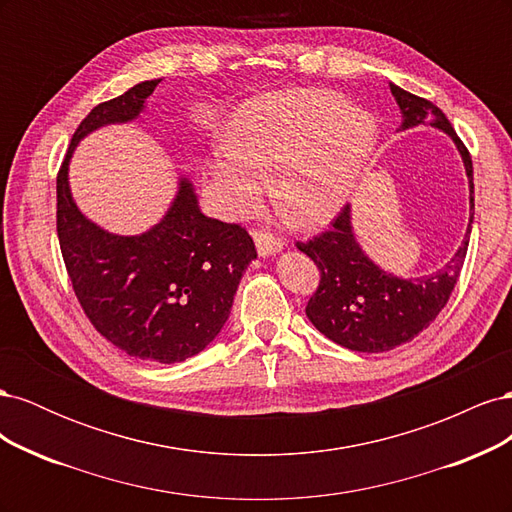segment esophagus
<instances>
[{
    "label": "esophagus",
    "instance_id": "esophagus-1",
    "mask_svg": "<svg viewBox=\"0 0 512 512\" xmlns=\"http://www.w3.org/2000/svg\"><path fill=\"white\" fill-rule=\"evenodd\" d=\"M254 243H256V250L260 256H273L282 250V241L269 235V232H262V230H256L254 232Z\"/></svg>",
    "mask_w": 512,
    "mask_h": 512
}]
</instances>
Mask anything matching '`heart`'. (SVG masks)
Here are the masks:
<instances>
[{"mask_svg":"<svg viewBox=\"0 0 512 512\" xmlns=\"http://www.w3.org/2000/svg\"><path fill=\"white\" fill-rule=\"evenodd\" d=\"M378 149L374 117L329 89H288L243 102L226 126V149L209 158L224 203L256 205L265 177L277 207L305 228L329 224L354 196Z\"/></svg>","mask_w":512,"mask_h":512,"instance_id":"obj_1","label":"heart"}]
</instances>
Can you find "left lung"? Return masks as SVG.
I'll return each instance as SVG.
<instances>
[{"mask_svg": "<svg viewBox=\"0 0 512 512\" xmlns=\"http://www.w3.org/2000/svg\"><path fill=\"white\" fill-rule=\"evenodd\" d=\"M391 94L401 113L399 130L431 126L451 136L468 175L470 211H474L472 158L455 134L451 121L436 104L418 98L391 83ZM470 224L455 256L438 271L423 277H397L371 260L356 241L350 205L337 215L333 226L299 250L320 269V284L309 299L305 314L331 342L356 352H386L410 342L436 320L459 280L468 254Z\"/></svg>", "mask_w": 512, "mask_h": 512, "instance_id": "1", "label": "left lung"}]
</instances>
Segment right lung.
<instances>
[{
	"mask_svg": "<svg viewBox=\"0 0 512 512\" xmlns=\"http://www.w3.org/2000/svg\"><path fill=\"white\" fill-rule=\"evenodd\" d=\"M162 79L98 104L76 128L57 175V235L76 299L96 331L130 356L179 363L205 350L230 316L256 258L245 228L207 218L190 177H179L164 218L141 235H115L76 207L68 168L83 138L141 117Z\"/></svg>",
	"mask_w": 512,
	"mask_h": 512,
	"instance_id": "add662e5",
	"label": "right lung"
}]
</instances>
